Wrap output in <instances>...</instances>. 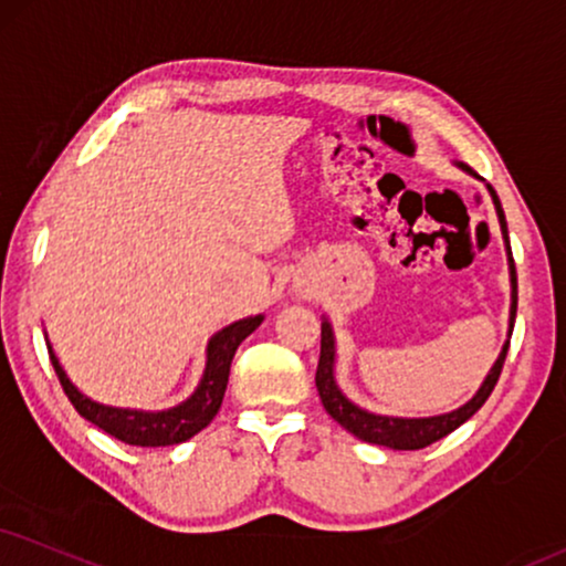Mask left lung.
<instances>
[{
	"label": "left lung",
	"instance_id": "left-lung-1",
	"mask_svg": "<svg viewBox=\"0 0 566 566\" xmlns=\"http://www.w3.org/2000/svg\"><path fill=\"white\" fill-rule=\"evenodd\" d=\"M462 170L470 172V176H475V170L472 167H467L459 163ZM488 191H491L493 197V205H496V212H499V222H501V233H504V241H506V254H509V275H512V310H509V338H512V331H514V317H517V270H514V256H512V247H509V230H506V218H504V209H501V201L496 197V191H493L491 184H488ZM506 352H509V340L501 348L496 365L491 367V373H488V378L483 380V386L475 396H472L470 401L464 403V407L449 411V415H438V417H386V415H373V411L367 409H359L357 403H352L346 399L344 394H340V388L336 386V375H333V367H336V340H333V331H331V323H323V336H319V361H317V375H315V382H317V394L319 399H323V407L327 415L336 420L340 428H346L352 436H357L359 441L365 443H375V446H388V449H396V451H417V449H424V446L441 441V438L449 436L459 428V424H464L470 420L475 411L483 407L488 401V396L493 394V388H496L499 382V375H501V367H504V359H506Z\"/></svg>",
	"mask_w": 566,
	"mask_h": 566
}]
</instances>
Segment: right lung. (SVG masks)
<instances>
[{
  "label": "right lung",
  "mask_w": 566,
  "mask_h": 566,
  "mask_svg": "<svg viewBox=\"0 0 566 566\" xmlns=\"http://www.w3.org/2000/svg\"><path fill=\"white\" fill-rule=\"evenodd\" d=\"M262 315L247 317L222 327L220 333H214V338L209 340L207 346V367L199 388L193 390L191 399H186L184 403H178V407L165 411L117 409L91 401L88 396H83L81 390L70 382L60 359L54 357L52 346H46L49 359H52L54 373H57L60 378V386L83 420H88L91 424H96V428H102L104 432H109L117 441L128 446H176L188 441L191 436H197L199 430H205L207 424L214 420V415H218L222 403V396H226L230 361H233L235 348L241 346L243 338L251 336V333L262 325Z\"/></svg>",
  "instance_id": "add662e5"
}]
</instances>
